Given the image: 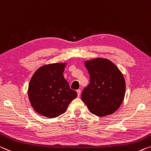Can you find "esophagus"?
Masks as SVG:
<instances>
[{"label":"esophagus","instance_id":"esophagus-1","mask_svg":"<svg viewBox=\"0 0 151 151\" xmlns=\"http://www.w3.org/2000/svg\"><path fill=\"white\" fill-rule=\"evenodd\" d=\"M77 91V93H78V97H79V96H81V89H78V90H77V91Z\"/></svg>","mask_w":151,"mask_h":151}]
</instances>
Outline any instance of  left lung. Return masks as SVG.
Wrapping results in <instances>:
<instances>
[{
    "label": "left lung",
    "instance_id": "left-lung-1",
    "mask_svg": "<svg viewBox=\"0 0 151 151\" xmlns=\"http://www.w3.org/2000/svg\"><path fill=\"white\" fill-rule=\"evenodd\" d=\"M84 64L90 81L82 92L83 102L96 116L111 115L117 111L124 100V76L118 67L106 58H93Z\"/></svg>",
    "mask_w": 151,
    "mask_h": 151
}]
</instances>
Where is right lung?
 Instances as JSON below:
<instances>
[{
  "label": "right lung",
  "mask_w": 151,
  "mask_h": 151,
  "mask_svg": "<svg viewBox=\"0 0 151 151\" xmlns=\"http://www.w3.org/2000/svg\"><path fill=\"white\" fill-rule=\"evenodd\" d=\"M66 62L45 64L37 69L30 81L28 95L34 110L40 115L55 118L66 112L77 97L63 75Z\"/></svg>",
  "instance_id": "right-lung-1"
}]
</instances>
